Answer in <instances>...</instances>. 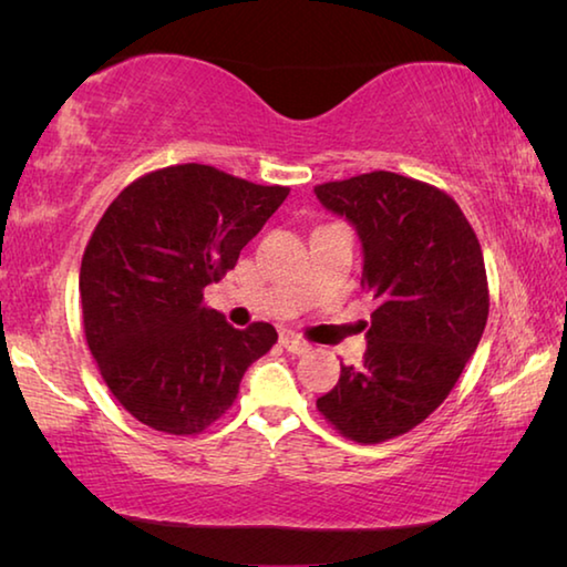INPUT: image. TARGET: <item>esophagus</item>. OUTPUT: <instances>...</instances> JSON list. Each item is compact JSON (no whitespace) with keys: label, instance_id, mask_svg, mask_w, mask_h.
I'll list each match as a JSON object with an SVG mask.
<instances>
[{"label":"esophagus","instance_id":"1","mask_svg":"<svg viewBox=\"0 0 567 567\" xmlns=\"http://www.w3.org/2000/svg\"><path fill=\"white\" fill-rule=\"evenodd\" d=\"M280 344L282 348L287 350V352H292V354H305V352H310V344H307L305 340H300V338H295V334H282L280 338Z\"/></svg>","mask_w":567,"mask_h":567}]
</instances>
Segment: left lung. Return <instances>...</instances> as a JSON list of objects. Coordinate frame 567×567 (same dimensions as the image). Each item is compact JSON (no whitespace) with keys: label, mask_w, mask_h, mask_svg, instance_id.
Listing matches in <instances>:
<instances>
[{"label":"left lung","mask_w":567,"mask_h":567,"mask_svg":"<svg viewBox=\"0 0 567 567\" xmlns=\"http://www.w3.org/2000/svg\"><path fill=\"white\" fill-rule=\"evenodd\" d=\"M362 245V290L378 297L368 350L342 364L318 410L354 443H385L435 412L487 322L483 249L453 197L425 182L370 172L315 187Z\"/></svg>","instance_id":"obj_1"}]
</instances>
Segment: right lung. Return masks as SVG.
I'll list each match as a JSON object with an SVG mask.
<instances>
[{"label":"right lung","instance_id":"right-lung-1","mask_svg":"<svg viewBox=\"0 0 567 567\" xmlns=\"http://www.w3.org/2000/svg\"><path fill=\"white\" fill-rule=\"evenodd\" d=\"M287 195L192 162L132 182L94 227L80 270L84 334L112 395L142 425L203 433L277 342L270 322L235 330L203 290L233 270Z\"/></svg>","mask_w":567,"mask_h":567}]
</instances>
